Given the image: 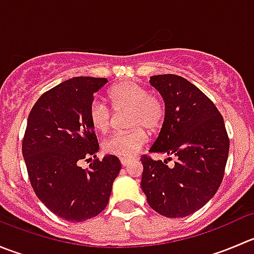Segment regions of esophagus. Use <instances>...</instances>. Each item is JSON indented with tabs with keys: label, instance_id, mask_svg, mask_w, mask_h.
Segmentation results:
<instances>
[{
	"label": "esophagus",
	"instance_id": "34e87169",
	"mask_svg": "<svg viewBox=\"0 0 254 254\" xmlns=\"http://www.w3.org/2000/svg\"><path fill=\"white\" fill-rule=\"evenodd\" d=\"M131 162H132V161L130 160V158H120V163H122V165L124 166V167L129 166Z\"/></svg>",
	"mask_w": 254,
	"mask_h": 254
}]
</instances>
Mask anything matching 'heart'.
Here are the masks:
<instances>
[{
    "instance_id": "heart-1",
    "label": "heart",
    "mask_w": 254,
    "mask_h": 254,
    "mask_svg": "<svg viewBox=\"0 0 254 254\" xmlns=\"http://www.w3.org/2000/svg\"><path fill=\"white\" fill-rule=\"evenodd\" d=\"M109 101L115 114L125 115V131L115 132L103 142V150L118 157L129 158L136 155L147 141V130L153 134L163 125L166 107L157 94L148 93L147 88L134 81H123L109 92ZM88 119L94 130L107 132L111 129L114 114L101 101L89 107Z\"/></svg>"
}]
</instances>
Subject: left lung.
Here are the masks:
<instances>
[{
    "label": "left lung",
    "instance_id": "left-lung-1",
    "mask_svg": "<svg viewBox=\"0 0 254 254\" xmlns=\"http://www.w3.org/2000/svg\"><path fill=\"white\" fill-rule=\"evenodd\" d=\"M165 101L166 118L148 152L176 157H141V188L148 205L166 217H184L203 207L221 184L230 139L224 118L211 99L184 77L157 75L150 79ZM172 160V158H168Z\"/></svg>",
    "mask_w": 254,
    "mask_h": 254
}]
</instances>
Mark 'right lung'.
Returning a JSON list of instances; mask_svg holds the SVG:
<instances>
[{"label":"right lung","instance_id":"obj_1","mask_svg":"<svg viewBox=\"0 0 254 254\" xmlns=\"http://www.w3.org/2000/svg\"><path fill=\"white\" fill-rule=\"evenodd\" d=\"M107 78L73 77L43 93L29 113L22 152L33 190L50 211L82 222L104 210L122 165L99 145L88 119L94 93ZM94 161L88 170L81 160Z\"/></svg>","mask_w":254,"mask_h":254}]
</instances>
